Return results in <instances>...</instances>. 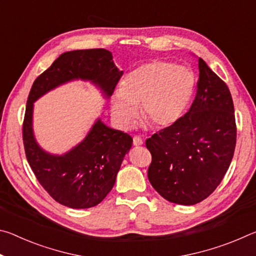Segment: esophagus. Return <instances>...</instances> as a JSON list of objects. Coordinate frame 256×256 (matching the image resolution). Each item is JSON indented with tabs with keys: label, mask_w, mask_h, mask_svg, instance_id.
<instances>
[{
	"label": "esophagus",
	"mask_w": 256,
	"mask_h": 256,
	"mask_svg": "<svg viewBox=\"0 0 256 256\" xmlns=\"http://www.w3.org/2000/svg\"><path fill=\"white\" fill-rule=\"evenodd\" d=\"M144 144V140L140 136H134L133 138V146H142Z\"/></svg>",
	"instance_id": "34e87169"
}]
</instances>
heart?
I'll return each mask as SVG.
<instances>
[{
    "instance_id": "1",
    "label": "heart",
    "mask_w": 256,
    "mask_h": 256,
    "mask_svg": "<svg viewBox=\"0 0 256 256\" xmlns=\"http://www.w3.org/2000/svg\"><path fill=\"white\" fill-rule=\"evenodd\" d=\"M194 73L168 60H154L138 66L124 78L110 98V112L128 128L138 115L156 128L172 126L183 118L196 92Z\"/></svg>"
}]
</instances>
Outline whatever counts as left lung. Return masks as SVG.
<instances>
[{"label":"left lung","mask_w":256,"mask_h":256,"mask_svg":"<svg viewBox=\"0 0 256 256\" xmlns=\"http://www.w3.org/2000/svg\"><path fill=\"white\" fill-rule=\"evenodd\" d=\"M198 90L188 112L146 141L148 178L170 202L193 206L222 180L236 146L235 110L227 84L198 58Z\"/></svg>","instance_id":"1"}]
</instances>
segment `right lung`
<instances>
[{"label":"right lung","mask_w":256,"mask_h":256,"mask_svg":"<svg viewBox=\"0 0 256 256\" xmlns=\"http://www.w3.org/2000/svg\"><path fill=\"white\" fill-rule=\"evenodd\" d=\"M122 74L110 50H80L60 54L34 82L24 120V151L38 182L60 204L86 209L100 203L114 186L133 138L97 118L80 144L63 154H50L34 138V102L50 90L76 80L92 82L108 99Z\"/></svg>","instance_id":"obj_1"}]
</instances>
